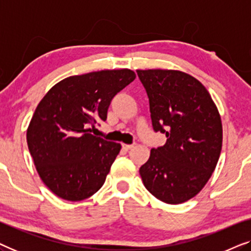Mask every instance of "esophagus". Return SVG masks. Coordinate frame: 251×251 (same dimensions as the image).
<instances>
[{
    "mask_svg": "<svg viewBox=\"0 0 251 251\" xmlns=\"http://www.w3.org/2000/svg\"><path fill=\"white\" fill-rule=\"evenodd\" d=\"M132 147H133V145H128V144H123V145H122V149H123V150H126V151L131 150Z\"/></svg>",
    "mask_w": 251,
    "mask_h": 251,
    "instance_id": "obj_1",
    "label": "esophagus"
}]
</instances>
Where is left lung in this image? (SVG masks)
I'll return each instance as SVG.
<instances>
[{
	"mask_svg": "<svg viewBox=\"0 0 251 251\" xmlns=\"http://www.w3.org/2000/svg\"><path fill=\"white\" fill-rule=\"evenodd\" d=\"M154 131L166 133L139 169L151 194L169 204L194 198L214 173L223 143L221 115L204 85L173 70L137 71Z\"/></svg>",
	"mask_w": 251,
	"mask_h": 251,
	"instance_id": "left-lung-1",
	"label": "left lung"
}]
</instances>
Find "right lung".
<instances>
[{
  "mask_svg": "<svg viewBox=\"0 0 251 251\" xmlns=\"http://www.w3.org/2000/svg\"><path fill=\"white\" fill-rule=\"evenodd\" d=\"M135 78L128 68L74 75L39 102L27 144L41 179L57 197L81 201L105 183L121 145L91 135L89 126L106 121L112 99Z\"/></svg>",
  "mask_w": 251,
  "mask_h": 251,
  "instance_id": "obj_1",
  "label": "right lung"
}]
</instances>
